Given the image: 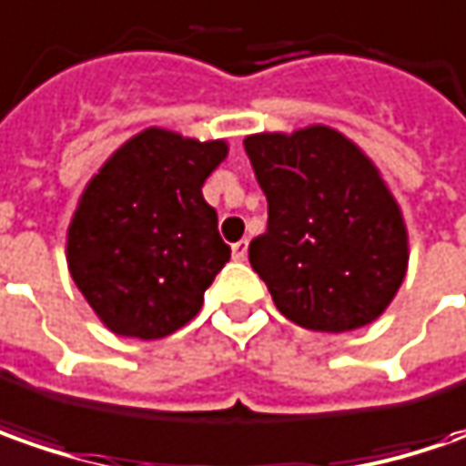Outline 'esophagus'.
<instances>
[{
  "label": "esophagus",
  "mask_w": 466,
  "mask_h": 466,
  "mask_svg": "<svg viewBox=\"0 0 466 466\" xmlns=\"http://www.w3.org/2000/svg\"><path fill=\"white\" fill-rule=\"evenodd\" d=\"M232 255H234V260H245V258H248V239H239V242H234Z\"/></svg>",
  "instance_id": "esophagus-1"
}]
</instances>
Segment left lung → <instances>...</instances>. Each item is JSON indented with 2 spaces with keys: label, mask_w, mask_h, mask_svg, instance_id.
<instances>
[{
  "label": "left lung",
  "mask_w": 466,
  "mask_h": 466,
  "mask_svg": "<svg viewBox=\"0 0 466 466\" xmlns=\"http://www.w3.org/2000/svg\"><path fill=\"white\" fill-rule=\"evenodd\" d=\"M268 198L249 263L279 312L317 332L379 319L405 281L408 227L377 165L329 126L245 138Z\"/></svg>",
  "instance_id": "1"
}]
</instances>
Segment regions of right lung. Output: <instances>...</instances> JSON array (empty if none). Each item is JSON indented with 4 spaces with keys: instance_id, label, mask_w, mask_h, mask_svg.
<instances>
[{
    "instance_id": "add662e5",
    "label": "right lung",
    "mask_w": 466,
    "mask_h": 466,
    "mask_svg": "<svg viewBox=\"0 0 466 466\" xmlns=\"http://www.w3.org/2000/svg\"><path fill=\"white\" fill-rule=\"evenodd\" d=\"M227 154L224 138L152 126L92 175L66 229V263L110 332L159 340L201 312L232 255L201 190Z\"/></svg>"
}]
</instances>
